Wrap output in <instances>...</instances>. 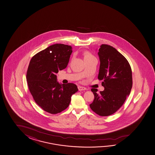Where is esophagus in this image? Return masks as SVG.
Returning <instances> with one entry per match:
<instances>
[{
	"label": "esophagus",
	"mask_w": 155,
	"mask_h": 155,
	"mask_svg": "<svg viewBox=\"0 0 155 155\" xmlns=\"http://www.w3.org/2000/svg\"><path fill=\"white\" fill-rule=\"evenodd\" d=\"M78 88L79 91H84V90L87 89V88L83 87H82V86H79V87H78Z\"/></svg>",
	"instance_id": "34e87169"
}]
</instances>
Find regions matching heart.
I'll use <instances>...</instances> for the list:
<instances>
[{
	"label": "heart",
	"mask_w": 155,
	"mask_h": 155,
	"mask_svg": "<svg viewBox=\"0 0 155 155\" xmlns=\"http://www.w3.org/2000/svg\"><path fill=\"white\" fill-rule=\"evenodd\" d=\"M94 56L92 54H90V53H86V54H85L84 59L85 58H94Z\"/></svg>",
	"instance_id": "obj_1"
}]
</instances>
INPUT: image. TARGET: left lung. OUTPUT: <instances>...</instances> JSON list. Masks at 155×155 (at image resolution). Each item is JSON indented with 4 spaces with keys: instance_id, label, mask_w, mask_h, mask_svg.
<instances>
[{
    "instance_id": "1",
    "label": "left lung",
    "mask_w": 155,
    "mask_h": 155,
    "mask_svg": "<svg viewBox=\"0 0 155 155\" xmlns=\"http://www.w3.org/2000/svg\"><path fill=\"white\" fill-rule=\"evenodd\" d=\"M100 65L98 79L102 80L104 91L97 93L92 88L94 99L90 107L97 114L108 116L123 105L130 94L132 72L128 60L114 47L102 44L99 49Z\"/></svg>"
}]
</instances>
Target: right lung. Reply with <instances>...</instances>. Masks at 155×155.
I'll use <instances>...</instances> for the list:
<instances>
[{"label": "right lung", "mask_w": 155, "mask_h": 155, "mask_svg": "<svg viewBox=\"0 0 155 155\" xmlns=\"http://www.w3.org/2000/svg\"><path fill=\"white\" fill-rule=\"evenodd\" d=\"M72 53L71 46L54 44L36 54L29 62L26 74L29 91L38 105L51 114L66 109L71 96L78 91L73 83H58L56 76L67 67Z\"/></svg>", "instance_id": "right-lung-1"}]
</instances>
